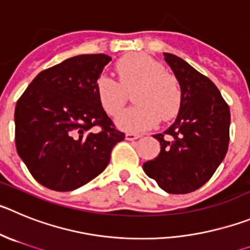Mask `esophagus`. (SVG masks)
<instances>
[{
	"mask_svg": "<svg viewBox=\"0 0 250 250\" xmlns=\"http://www.w3.org/2000/svg\"><path fill=\"white\" fill-rule=\"evenodd\" d=\"M139 134H136V133H127L125 134V139H127V141H134V139H138L139 138Z\"/></svg>",
	"mask_w": 250,
	"mask_h": 250,
	"instance_id": "obj_1",
	"label": "esophagus"
}]
</instances>
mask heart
Here are the masks:
<instances>
[{"label": "heart", "instance_id": "b5f03b06", "mask_svg": "<svg viewBox=\"0 0 250 250\" xmlns=\"http://www.w3.org/2000/svg\"><path fill=\"white\" fill-rule=\"evenodd\" d=\"M118 82L101 76L96 82V93L108 116H117L125 107L127 92L133 91L137 103L117 118V125L128 132H141L156 125L161 118L168 121L178 113L182 89L178 80L163 64L145 53H132L116 64Z\"/></svg>", "mask_w": 250, "mask_h": 250}]
</instances>
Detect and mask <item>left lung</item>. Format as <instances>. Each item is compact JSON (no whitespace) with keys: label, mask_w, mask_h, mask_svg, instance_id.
<instances>
[{"label":"left lung","mask_w":250,"mask_h":250,"mask_svg":"<svg viewBox=\"0 0 250 250\" xmlns=\"http://www.w3.org/2000/svg\"><path fill=\"white\" fill-rule=\"evenodd\" d=\"M182 89L174 123L154 134L158 157L143 164L146 174L172 194H187L206 184L228 150L230 111L214 83L184 60L164 53Z\"/></svg>","instance_id":"obj_1"}]
</instances>
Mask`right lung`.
<instances>
[{
    "mask_svg": "<svg viewBox=\"0 0 250 250\" xmlns=\"http://www.w3.org/2000/svg\"><path fill=\"white\" fill-rule=\"evenodd\" d=\"M112 58L71 57L36 76L17 101V153L33 178L57 192L77 189L108 166L125 133L102 108L96 82Z\"/></svg>",
    "mask_w": 250,
    "mask_h": 250,
    "instance_id": "obj_1",
    "label": "right lung"
}]
</instances>
